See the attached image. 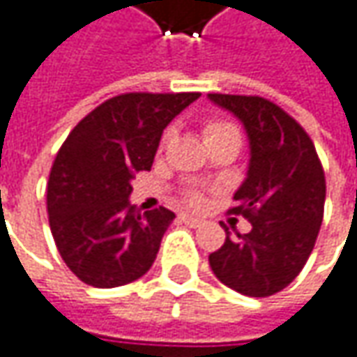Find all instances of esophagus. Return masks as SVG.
Wrapping results in <instances>:
<instances>
[{"label":"esophagus","mask_w":357,"mask_h":357,"mask_svg":"<svg viewBox=\"0 0 357 357\" xmlns=\"http://www.w3.org/2000/svg\"><path fill=\"white\" fill-rule=\"evenodd\" d=\"M179 220L185 222L188 226H194V228H196V226H202V224H204V222L199 220V218H194V216H190V214H181V216H179Z\"/></svg>","instance_id":"34e87169"}]
</instances>
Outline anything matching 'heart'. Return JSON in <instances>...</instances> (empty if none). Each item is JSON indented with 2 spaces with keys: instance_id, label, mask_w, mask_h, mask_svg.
Wrapping results in <instances>:
<instances>
[{
  "instance_id": "b5f03b06",
  "label": "heart",
  "mask_w": 357,
  "mask_h": 357,
  "mask_svg": "<svg viewBox=\"0 0 357 357\" xmlns=\"http://www.w3.org/2000/svg\"><path fill=\"white\" fill-rule=\"evenodd\" d=\"M230 131H236L230 123H224V121H208V123L204 125V139H206V143H208V141L224 135V133H230ZM167 139H169V131L163 135V141H161V143L165 145ZM185 202H188L190 206H199V204H202L199 192H188V194H185Z\"/></svg>"
}]
</instances>
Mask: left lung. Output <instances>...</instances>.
Instances as JSON below:
<instances>
[{"label": "left lung", "mask_w": 357, "mask_h": 357, "mask_svg": "<svg viewBox=\"0 0 357 357\" xmlns=\"http://www.w3.org/2000/svg\"><path fill=\"white\" fill-rule=\"evenodd\" d=\"M244 125L250 161L234 194L230 214L252 230L234 234L210 255L218 281L248 297H271L301 273L309 259L325 206V174L305 129L262 96L208 95Z\"/></svg>", "instance_id": "left-lung-1"}]
</instances>
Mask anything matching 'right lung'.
I'll return each mask as SVG.
<instances>
[{"label":"right lung","instance_id":"add662e5","mask_svg":"<svg viewBox=\"0 0 357 357\" xmlns=\"http://www.w3.org/2000/svg\"><path fill=\"white\" fill-rule=\"evenodd\" d=\"M199 93H125L84 116L56 153L48 220L56 248L82 283H133L155 261L176 214L131 206V179L151 169L163 129Z\"/></svg>","mask_w":357,"mask_h":357}]
</instances>
